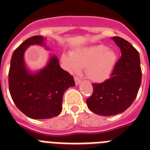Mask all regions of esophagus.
Here are the masks:
<instances>
[{
    "mask_svg": "<svg viewBox=\"0 0 150 150\" xmlns=\"http://www.w3.org/2000/svg\"><path fill=\"white\" fill-rule=\"evenodd\" d=\"M74 80H75V83H76V85L80 84V82H81V80H80L79 77H77V76H75V77H74Z\"/></svg>",
    "mask_w": 150,
    "mask_h": 150,
    "instance_id": "esophagus-1",
    "label": "esophagus"
}]
</instances>
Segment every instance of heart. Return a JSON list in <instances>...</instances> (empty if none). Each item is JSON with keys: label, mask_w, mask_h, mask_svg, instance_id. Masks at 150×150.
Instances as JSON below:
<instances>
[{"label": "heart", "mask_w": 150, "mask_h": 150, "mask_svg": "<svg viewBox=\"0 0 150 150\" xmlns=\"http://www.w3.org/2000/svg\"><path fill=\"white\" fill-rule=\"evenodd\" d=\"M117 60L115 52L103 45L83 48L64 54L62 62L70 73H78L86 67V76L94 82H102L110 76Z\"/></svg>", "instance_id": "1"}]
</instances>
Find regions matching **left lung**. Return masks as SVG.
<instances>
[{
	"label": "left lung",
	"instance_id": "left-lung-1",
	"mask_svg": "<svg viewBox=\"0 0 150 150\" xmlns=\"http://www.w3.org/2000/svg\"><path fill=\"white\" fill-rule=\"evenodd\" d=\"M121 51L111 77L101 83H93L92 96L86 104L96 114L110 117L124 112L136 99L142 80L139 52L130 43L112 37Z\"/></svg>",
	"mask_w": 150,
	"mask_h": 150
}]
</instances>
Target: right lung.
I'll return each instance as SVG.
<instances>
[{
  "instance_id": "obj_1",
  "label": "right lung",
  "mask_w": 150,
  "mask_h": 150,
  "mask_svg": "<svg viewBox=\"0 0 150 150\" xmlns=\"http://www.w3.org/2000/svg\"><path fill=\"white\" fill-rule=\"evenodd\" d=\"M43 36H33L23 41L13 53L8 83L11 98L23 113L32 119H50L62 110L64 92L75 85L74 77L60 67L56 56L47 66L34 74L26 68L23 55L30 45H45Z\"/></svg>"
}]
</instances>
